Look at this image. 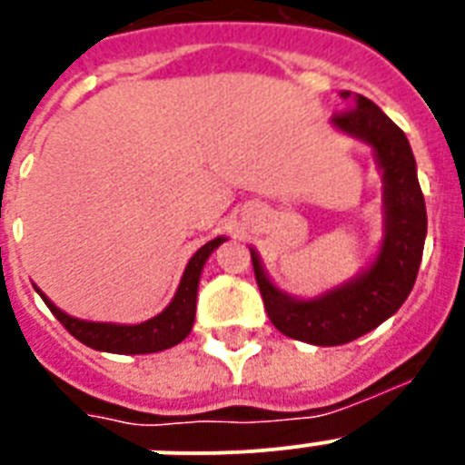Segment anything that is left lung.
I'll use <instances>...</instances> for the list:
<instances>
[{
    "mask_svg": "<svg viewBox=\"0 0 465 465\" xmlns=\"http://www.w3.org/2000/svg\"><path fill=\"white\" fill-rule=\"evenodd\" d=\"M340 94L347 111L335 114L332 125L371 143L384 182V240L375 261L335 289L300 300L270 282L252 249L253 274L270 322L283 335L316 347L351 342L396 314L412 291L426 240V203L408 137L375 102L349 90Z\"/></svg>",
    "mask_w": 465,
    "mask_h": 465,
    "instance_id": "left-lung-1",
    "label": "left lung"
}]
</instances>
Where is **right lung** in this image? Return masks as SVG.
<instances>
[{
	"label": "right lung",
	"mask_w": 465,
	"mask_h": 465,
	"mask_svg": "<svg viewBox=\"0 0 465 465\" xmlns=\"http://www.w3.org/2000/svg\"><path fill=\"white\" fill-rule=\"evenodd\" d=\"M221 242H225V237H216V240L200 246L193 253L191 261H188L182 283H179V289H176L170 305L160 312L158 316L149 319V322L134 323V326L84 322V319L69 316L67 312L53 305L51 300L46 298V293H41V289H36V286L35 289L41 295V300L48 305V310L55 314L57 322L63 323L74 338L84 342L85 347L97 349V351H111V354H153V351H163V349H170L174 344H179L193 331L200 274H203L207 258L212 256V252Z\"/></svg>",
	"instance_id": "1"
}]
</instances>
